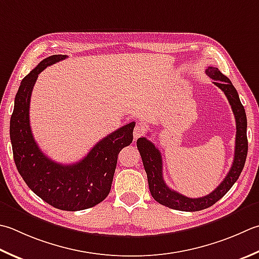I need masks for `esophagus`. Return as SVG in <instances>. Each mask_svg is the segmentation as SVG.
I'll return each instance as SVG.
<instances>
[{"label":"esophagus","instance_id":"esophagus-1","mask_svg":"<svg viewBox=\"0 0 259 259\" xmlns=\"http://www.w3.org/2000/svg\"><path fill=\"white\" fill-rule=\"evenodd\" d=\"M146 134V129L144 125H141L140 123H137L135 125V129H134V137L135 139H138L140 137H143Z\"/></svg>","mask_w":259,"mask_h":259}]
</instances>
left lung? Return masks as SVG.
I'll list each match as a JSON object with an SVG mask.
<instances>
[{"label": "left lung", "instance_id": "left-lung-1", "mask_svg": "<svg viewBox=\"0 0 259 259\" xmlns=\"http://www.w3.org/2000/svg\"><path fill=\"white\" fill-rule=\"evenodd\" d=\"M205 73L214 80V85L226 94L231 105L232 112L235 114L237 128L234 163L231 165L229 173L214 191L205 196L191 199V197L180 194L179 192L170 190L163 179V159H161L159 149L156 148L155 145L145 137L137 140V147H138L141 159H143L151 195L158 203L179 211L194 212L204 210L206 207L213 205L236 183L238 177L241 174L242 168H244L247 157V118L237 90L230 82V79L217 67H207Z\"/></svg>", "mask_w": 259, "mask_h": 259}]
</instances>
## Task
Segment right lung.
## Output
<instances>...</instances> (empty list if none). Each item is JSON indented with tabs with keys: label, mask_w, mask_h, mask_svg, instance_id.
I'll use <instances>...</instances> for the list:
<instances>
[{
	"label": "right lung",
	"mask_w": 259,
	"mask_h": 259,
	"mask_svg": "<svg viewBox=\"0 0 259 259\" xmlns=\"http://www.w3.org/2000/svg\"><path fill=\"white\" fill-rule=\"evenodd\" d=\"M66 55L45 58L22 79L10 121L13 158L30 190L48 204L64 211L90 209L109 195L120 150L134 139L135 122L121 126L100 140L82 160L63 165L46 156L32 136L29 108L32 89L42 70Z\"/></svg>",
	"instance_id": "right-lung-1"
}]
</instances>
